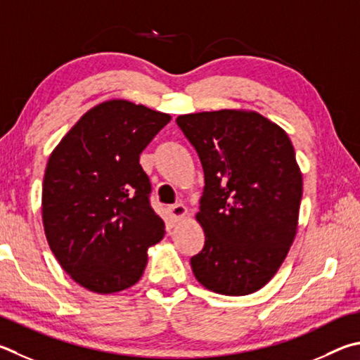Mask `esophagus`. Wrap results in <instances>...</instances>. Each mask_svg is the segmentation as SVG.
I'll list each match as a JSON object with an SVG mask.
<instances>
[{"label":"esophagus","instance_id":"34e87169","mask_svg":"<svg viewBox=\"0 0 360 360\" xmlns=\"http://www.w3.org/2000/svg\"><path fill=\"white\" fill-rule=\"evenodd\" d=\"M168 211H169V214H172V219L174 220V221H179V220H182L186 217V215L188 214V211H187V207L182 205V202H178V205H172L168 207Z\"/></svg>","mask_w":360,"mask_h":360}]
</instances>
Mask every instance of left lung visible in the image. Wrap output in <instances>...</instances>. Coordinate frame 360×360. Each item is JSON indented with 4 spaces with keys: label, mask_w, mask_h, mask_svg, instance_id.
<instances>
[{
    "label": "left lung",
    "mask_w": 360,
    "mask_h": 360,
    "mask_svg": "<svg viewBox=\"0 0 360 360\" xmlns=\"http://www.w3.org/2000/svg\"><path fill=\"white\" fill-rule=\"evenodd\" d=\"M176 122L205 172V247L192 257L206 290L245 296L276 276L299 225L302 172L288 134L253 110L181 115Z\"/></svg>",
    "instance_id": "left-lung-1"
}]
</instances>
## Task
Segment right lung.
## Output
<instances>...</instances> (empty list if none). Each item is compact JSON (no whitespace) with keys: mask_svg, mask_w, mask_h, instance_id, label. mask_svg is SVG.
Instances as JSON below:
<instances>
[{"mask_svg":"<svg viewBox=\"0 0 360 360\" xmlns=\"http://www.w3.org/2000/svg\"><path fill=\"white\" fill-rule=\"evenodd\" d=\"M169 121L141 103L110 99L89 108L51 151L42 184L45 238L83 288L113 294L134 286L148 248L165 236L140 154Z\"/></svg>","mask_w":360,"mask_h":360,"instance_id":"1","label":"right lung"}]
</instances>
